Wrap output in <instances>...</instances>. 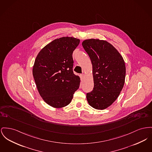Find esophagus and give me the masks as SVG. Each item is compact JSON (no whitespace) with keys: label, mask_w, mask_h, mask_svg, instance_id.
<instances>
[{"label":"esophagus","mask_w":152,"mask_h":152,"mask_svg":"<svg viewBox=\"0 0 152 152\" xmlns=\"http://www.w3.org/2000/svg\"><path fill=\"white\" fill-rule=\"evenodd\" d=\"M80 76L81 79L83 80V78H84V74H81L80 75Z\"/></svg>","instance_id":"esophagus-1"}]
</instances>
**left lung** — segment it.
Masks as SVG:
<instances>
[{
  "label": "left lung",
  "mask_w": 152,
  "mask_h": 152,
  "mask_svg": "<svg viewBox=\"0 0 152 152\" xmlns=\"http://www.w3.org/2000/svg\"><path fill=\"white\" fill-rule=\"evenodd\" d=\"M82 45L92 65L94 87L87 94L88 103L97 110L111 106L119 96L125 84V61L116 49L104 40L86 39Z\"/></svg>",
  "instance_id": "obj_1"
}]
</instances>
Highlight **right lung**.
Masks as SVG:
<instances>
[{
  "label": "right lung",
  "mask_w": 152,
  "mask_h": 152,
  "mask_svg": "<svg viewBox=\"0 0 152 152\" xmlns=\"http://www.w3.org/2000/svg\"><path fill=\"white\" fill-rule=\"evenodd\" d=\"M80 39L71 37L57 38L38 53L33 68V75L40 96L54 108L68 105L79 88V76L73 72L72 53Z\"/></svg>",
  "instance_id": "obj_1"
}]
</instances>
